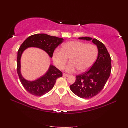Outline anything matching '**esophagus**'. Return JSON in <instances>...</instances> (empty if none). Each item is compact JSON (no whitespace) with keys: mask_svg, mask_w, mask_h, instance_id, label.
Listing matches in <instances>:
<instances>
[{"mask_svg":"<svg viewBox=\"0 0 128 128\" xmlns=\"http://www.w3.org/2000/svg\"><path fill=\"white\" fill-rule=\"evenodd\" d=\"M62 75H63V76H66V77H68V76H69V74H66V73H63V74H62Z\"/></svg>","mask_w":128,"mask_h":128,"instance_id":"1","label":"esophagus"}]
</instances>
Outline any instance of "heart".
I'll list each match as a JSON object with an SVG mask.
<instances>
[{"label": "heart", "instance_id": "1", "mask_svg": "<svg viewBox=\"0 0 128 128\" xmlns=\"http://www.w3.org/2000/svg\"><path fill=\"white\" fill-rule=\"evenodd\" d=\"M98 53L94 44L79 41H70L62 45V49L54 50L53 59L56 66L62 69L70 58L66 71L72 72L78 69L81 72L90 68L96 59Z\"/></svg>", "mask_w": 128, "mask_h": 128}]
</instances>
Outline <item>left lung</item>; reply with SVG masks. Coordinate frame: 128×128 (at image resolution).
<instances>
[{"mask_svg": "<svg viewBox=\"0 0 128 128\" xmlns=\"http://www.w3.org/2000/svg\"><path fill=\"white\" fill-rule=\"evenodd\" d=\"M78 38L92 40L97 46L98 54L91 68L82 74L76 75L75 82L70 86V88L82 98H91L102 91L110 77L112 69L111 58L105 46L100 40L88 37Z\"/></svg>", "mask_w": 128, "mask_h": 128, "instance_id": "8db88e82", "label": "left lung"}]
</instances>
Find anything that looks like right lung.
Here are the masks:
<instances>
[{
  "instance_id": "1",
  "label": "right lung",
  "mask_w": 128,
  "mask_h": 128,
  "mask_svg": "<svg viewBox=\"0 0 128 128\" xmlns=\"http://www.w3.org/2000/svg\"><path fill=\"white\" fill-rule=\"evenodd\" d=\"M63 38L51 36L44 34H35L26 38L19 48L18 52L17 72L19 78L24 88L30 94L40 96L47 94L54 87L57 78L62 76L61 71L51 65L47 72L42 77L34 81L25 80L20 72V58L24 50L28 47H37L47 52L50 57L53 56L55 49L63 42Z\"/></svg>"
}]
</instances>
